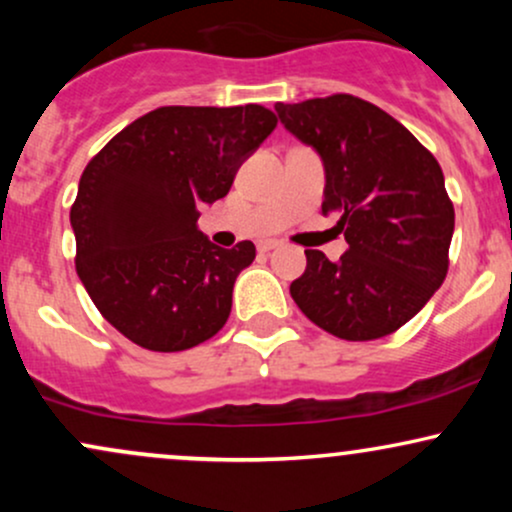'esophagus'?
Masks as SVG:
<instances>
[{
    "mask_svg": "<svg viewBox=\"0 0 512 512\" xmlns=\"http://www.w3.org/2000/svg\"><path fill=\"white\" fill-rule=\"evenodd\" d=\"M274 248H279V240H262V243L257 245V250H260V252H269Z\"/></svg>",
    "mask_w": 512,
    "mask_h": 512,
    "instance_id": "34e87169",
    "label": "esophagus"
}]
</instances>
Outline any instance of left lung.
<instances>
[{"label":"left lung","instance_id":"obj_1","mask_svg":"<svg viewBox=\"0 0 512 512\" xmlns=\"http://www.w3.org/2000/svg\"><path fill=\"white\" fill-rule=\"evenodd\" d=\"M274 108L322 156V214L339 216L349 243L339 262L305 250L308 264L291 298L310 322L346 342L397 332L448 274L455 209L436 156L402 122L351 93Z\"/></svg>","mask_w":512,"mask_h":512}]
</instances>
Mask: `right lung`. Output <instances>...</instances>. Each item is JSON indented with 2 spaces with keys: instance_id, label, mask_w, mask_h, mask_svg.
<instances>
[{
  "instance_id": "add662e5",
  "label": "right lung",
  "mask_w": 512,
  "mask_h": 512,
  "mask_svg": "<svg viewBox=\"0 0 512 512\" xmlns=\"http://www.w3.org/2000/svg\"><path fill=\"white\" fill-rule=\"evenodd\" d=\"M276 127L264 105H163L88 161L69 211L76 274L117 332L149 351L207 342L231 315L233 284L255 260L197 231L199 204L226 197L245 156Z\"/></svg>"
}]
</instances>
